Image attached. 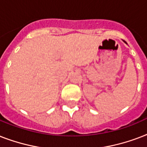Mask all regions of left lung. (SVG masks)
I'll return each instance as SVG.
<instances>
[{"label":"left lung","instance_id":"8db88e82","mask_svg":"<svg viewBox=\"0 0 147 147\" xmlns=\"http://www.w3.org/2000/svg\"><path fill=\"white\" fill-rule=\"evenodd\" d=\"M124 42H125V41H124ZM126 43H127V42H126Z\"/></svg>","mask_w":147,"mask_h":147}]
</instances>
